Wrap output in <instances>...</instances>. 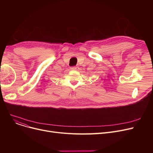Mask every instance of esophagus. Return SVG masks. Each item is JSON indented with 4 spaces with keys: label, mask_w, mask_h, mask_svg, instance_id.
Listing matches in <instances>:
<instances>
[{
    "label": "esophagus",
    "mask_w": 153,
    "mask_h": 153,
    "mask_svg": "<svg viewBox=\"0 0 153 153\" xmlns=\"http://www.w3.org/2000/svg\"><path fill=\"white\" fill-rule=\"evenodd\" d=\"M71 69L72 70H76V71H78L79 69V68L78 66H73V67H71Z\"/></svg>",
    "instance_id": "1"
}]
</instances>
